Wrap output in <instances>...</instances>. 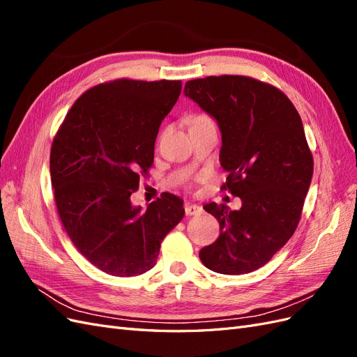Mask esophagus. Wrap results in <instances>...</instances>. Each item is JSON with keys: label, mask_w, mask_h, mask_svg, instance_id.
<instances>
[{"label": "esophagus", "mask_w": 357, "mask_h": 357, "mask_svg": "<svg viewBox=\"0 0 357 357\" xmlns=\"http://www.w3.org/2000/svg\"><path fill=\"white\" fill-rule=\"evenodd\" d=\"M185 213H186V215H197V214L202 213V207H199V205H197V204H186Z\"/></svg>", "instance_id": "34e87169"}]
</instances>
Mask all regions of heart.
Segmentation results:
<instances>
[{"instance_id": "obj_1", "label": "heart", "mask_w": 357, "mask_h": 357, "mask_svg": "<svg viewBox=\"0 0 357 357\" xmlns=\"http://www.w3.org/2000/svg\"><path fill=\"white\" fill-rule=\"evenodd\" d=\"M208 116L207 114H193V116H190V119H189V122H190V125H193V123H197V122H202V121H208Z\"/></svg>"}]
</instances>
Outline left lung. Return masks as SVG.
I'll list each match as a JSON object with an SVG mask.
<instances>
[{
    "label": "left lung",
    "instance_id": "1",
    "mask_svg": "<svg viewBox=\"0 0 357 357\" xmlns=\"http://www.w3.org/2000/svg\"><path fill=\"white\" fill-rule=\"evenodd\" d=\"M185 95L218 121L228 172L222 189L243 202L240 210L204 205L220 235L199 259L214 273H252L271 261L301 219L314 164L301 116L275 86L245 75L189 80Z\"/></svg>",
    "mask_w": 357,
    "mask_h": 357
}]
</instances>
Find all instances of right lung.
I'll return each instance as SVG.
<instances>
[{
    "label": "right lung",
    "instance_id": "obj_1",
    "mask_svg": "<svg viewBox=\"0 0 357 357\" xmlns=\"http://www.w3.org/2000/svg\"><path fill=\"white\" fill-rule=\"evenodd\" d=\"M180 92V80L100 83L73 104L53 138L50 178L63 229L110 275L134 277L153 268L162 240L185 215L183 201L171 193L146 211L131 204Z\"/></svg>",
    "mask_w": 357,
    "mask_h": 357
}]
</instances>
